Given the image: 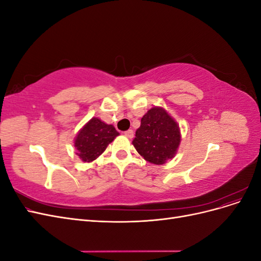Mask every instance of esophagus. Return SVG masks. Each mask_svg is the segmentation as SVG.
Returning a JSON list of instances; mask_svg holds the SVG:
<instances>
[{
    "label": "esophagus",
    "instance_id": "esophagus-1",
    "mask_svg": "<svg viewBox=\"0 0 261 261\" xmlns=\"http://www.w3.org/2000/svg\"><path fill=\"white\" fill-rule=\"evenodd\" d=\"M124 135H125L126 137H128V138H133V137H134V132H133L132 129H128V130L124 132Z\"/></svg>",
    "mask_w": 261,
    "mask_h": 261
}]
</instances>
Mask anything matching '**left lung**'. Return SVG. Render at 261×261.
Masks as SVG:
<instances>
[{
	"mask_svg": "<svg viewBox=\"0 0 261 261\" xmlns=\"http://www.w3.org/2000/svg\"><path fill=\"white\" fill-rule=\"evenodd\" d=\"M133 145L144 159L163 164L172 159L180 143L177 123L162 108H152L141 118Z\"/></svg>",
	"mask_w": 261,
	"mask_h": 261,
	"instance_id": "left-lung-1",
	"label": "left lung"
}]
</instances>
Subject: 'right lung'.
Here are the masks:
<instances>
[{"mask_svg":"<svg viewBox=\"0 0 261 261\" xmlns=\"http://www.w3.org/2000/svg\"><path fill=\"white\" fill-rule=\"evenodd\" d=\"M116 136L118 133L113 125H108L99 118L92 117L76 136L77 154L84 162L96 160Z\"/></svg>","mask_w":261,"mask_h":261,"instance_id":"add662e5","label":"right lung"}]
</instances>
